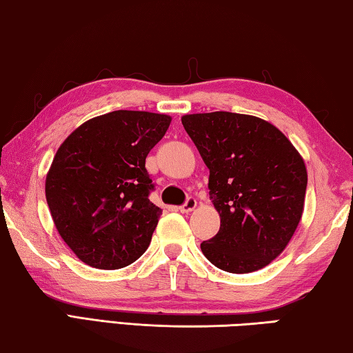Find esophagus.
I'll list each match as a JSON object with an SVG mask.
<instances>
[{
    "instance_id": "1",
    "label": "esophagus",
    "mask_w": 353,
    "mask_h": 353,
    "mask_svg": "<svg viewBox=\"0 0 353 353\" xmlns=\"http://www.w3.org/2000/svg\"><path fill=\"white\" fill-rule=\"evenodd\" d=\"M195 208H197V200L190 197V199L186 200V203H184L183 206H180V211L181 212H190V211H194Z\"/></svg>"
}]
</instances>
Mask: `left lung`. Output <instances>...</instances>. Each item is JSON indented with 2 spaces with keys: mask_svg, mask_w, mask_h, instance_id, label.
Returning <instances> with one entry per match:
<instances>
[{
  "mask_svg": "<svg viewBox=\"0 0 353 353\" xmlns=\"http://www.w3.org/2000/svg\"><path fill=\"white\" fill-rule=\"evenodd\" d=\"M181 123L210 169V200L221 216V230L201 242V252L225 272L265 268L290 244L303 214L302 154L255 115L186 114Z\"/></svg>",
  "mask_w": 353,
  "mask_h": 353,
  "instance_id": "8db88e82",
  "label": "left lung"
}]
</instances>
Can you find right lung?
Here are the masks:
<instances>
[{
  "mask_svg": "<svg viewBox=\"0 0 353 353\" xmlns=\"http://www.w3.org/2000/svg\"><path fill=\"white\" fill-rule=\"evenodd\" d=\"M172 117L112 111L79 125L61 143L45 195L57 233L84 264L114 270L147 250L163 210L148 199L145 158Z\"/></svg>",
  "mask_w": 353,
  "mask_h": 353,
  "instance_id": "right-lung-1",
  "label": "right lung"
}]
</instances>
